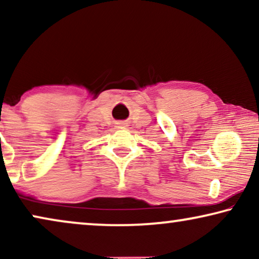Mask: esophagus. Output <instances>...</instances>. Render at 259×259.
I'll use <instances>...</instances> for the list:
<instances>
[{"mask_svg":"<svg viewBox=\"0 0 259 259\" xmlns=\"http://www.w3.org/2000/svg\"><path fill=\"white\" fill-rule=\"evenodd\" d=\"M119 125H120V126H125V123H123V122H119Z\"/></svg>","mask_w":259,"mask_h":259,"instance_id":"1","label":"esophagus"}]
</instances>
